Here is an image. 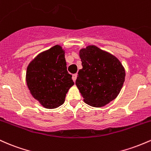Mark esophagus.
<instances>
[{
	"label": "esophagus",
	"mask_w": 151,
	"mask_h": 151,
	"mask_svg": "<svg viewBox=\"0 0 151 151\" xmlns=\"http://www.w3.org/2000/svg\"><path fill=\"white\" fill-rule=\"evenodd\" d=\"M72 78H73V80L74 82H75V81H76V78H77V74H73L72 76Z\"/></svg>",
	"instance_id": "1"
}]
</instances>
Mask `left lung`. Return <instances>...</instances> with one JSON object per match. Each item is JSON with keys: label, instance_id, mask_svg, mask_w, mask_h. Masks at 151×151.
<instances>
[{"label": "left lung", "instance_id": "8db88e82", "mask_svg": "<svg viewBox=\"0 0 151 151\" xmlns=\"http://www.w3.org/2000/svg\"><path fill=\"white\" fill-rule=\"evenodd\" d=\"M83 68L76 85L83 101L96 108L105 106L119 94L126 77L122 63L113 54L94 45L79 50Z\"/></svg>", "mask_w": 151, "mask_h": 151}]
</instances>
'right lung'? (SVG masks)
<instances>
[{"label": "right lung", "mask_w": 151, "mask_h": 151, "mask_svg": "<svg viewBox=\"0 0 151 151\" xmlns=\"http://www.w3.org/2000/svg\"><path fill=\"white\" fill-rule=\"evenodd\" d=\"M25 81L30 94L43 108L54 109L63 104L74 82L67 71L63 47L55 45L35 57L27 67Z\"/></svg>", "instance_id": "right-lung-1"}]
</instances>
